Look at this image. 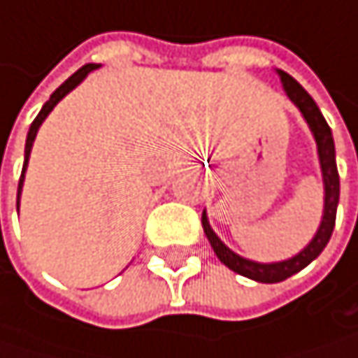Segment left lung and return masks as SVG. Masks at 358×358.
Here are the masks:
<instances>
[{
    "instance_id": "1",
    "label": "left lung",
    "mask_w": 358,
    "mask_h": 358,
    "mask_svg": "<svg viewBox=\"0 0 358 358\" xmlns=\"http://www.w3.org/2000/svg\"><path fill=\"white\" fill-rule=\"evenodd\" d=\"M280 80H282L287 95L291 97V101L301 110L303 118L308 120L310 129L316 138L318 144V159H320V169H322V180H324V214H322V222L318 227V231L314 236V240L293 259L282 261V263H255L248 259H242L240 255L229 250L210 229L208 216L203 212L201 216V224L208 242L212 244L216 257L229 267L234 269L240 275H246L250 280H257V282H282V280L291 278L293 273L301 271L306 265H310L327 246V242L331 240V234H334L336 227V212H338V201H340V173H338V165H336V146H334V136H331V129L324 120V116L320 114L318 106L314 103V99L308 95V91L289 76L287 71L278 69Z\"/></svg>"
}]
</instances>
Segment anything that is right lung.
Masks as SVG:
<instances>
[{"label":"right lung","instance_id":"right-lung-1","mask_svg":"<svg viewBox=\"0 0 358 358\" xmlns=\"http://www.w3.org/2000/svg\"><path fill=\"white\" fill-rule=\"evenodd\" d=\"M99 65H95V63H89V65H83L78 71L76 73H71L69 78L50 95V99L44 103V108L40 110V114L36 116V120L31 122V127H29V134H27V144H24V163H22V171H20V180H18V195H16V210H18V199H20V189H22V178H24V169H27V161H29V152H31V146H34V140H36V134H38V129H40V124H42V120L50 114V110L73 89V87H78L87 76H89V71H93V69H97Z\"/></svg>","mask_w":358,"mask_h":358}]
</instances>
